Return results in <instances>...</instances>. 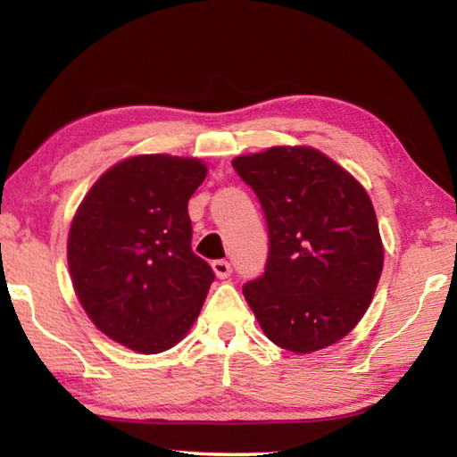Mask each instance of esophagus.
<instances>
[{"label":"esophagus","instance_id":"34e87169","mask_svg":"<svg viewBox=\"0 0 457 457\" xmlns=\"http://www.w3.org/2000/svg\"><path fill=\"white\" fill-rule=\"evenodd\" d=\"M212 268H213V272H215V276L218 278H228L229 274H231V264L228 260H215L213 264H212Z\"/></svg>","mask_w":457,"mask_h":457}]
</instances>
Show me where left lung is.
<instances>
[{
  "mask_svg": "<svg viewBox=\"0 0 457 457\" xmlns=\"http://www.w3.org/2000/svg\"><path fill=\"white\" fill-rule=\"evenodd\" d=\"M231 165L268 221L266 272L244 286L264 335L292 353H314L357 327L383 272L370 197L312 146H272Z\"/></svg>",
  "mask_w": 457,
  "mask_h": 457,
  "instance_id": "left-lung-1",
  "label": "left lung"
}]
</instances>
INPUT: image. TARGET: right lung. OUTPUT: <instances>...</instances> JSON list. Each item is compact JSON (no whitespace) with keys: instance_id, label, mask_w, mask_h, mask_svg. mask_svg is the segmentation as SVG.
<instances>
[{"instance_id":"add662e5","label":"right lung","mask_w":457,"mask_h":457,"mask_svg":"<svg viewBox=\"0 0 457 457\" xmlns=\"http://www.w3.org/2000/svg\"><path fill=\"white\" fill-rule=\"evenodd\" d=\"M205 163L137 154L92 185L68 234V268L95 327L130 351L171 349L195 322L213 270L191 250L189 197Z\"/></svg>"}]
</instances>
